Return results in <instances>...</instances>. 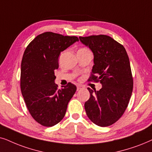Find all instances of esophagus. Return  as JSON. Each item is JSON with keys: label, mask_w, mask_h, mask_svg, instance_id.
I'll use <instances>...</instances> for the list:
<instances>
[{"label": "esophagus", "mask_w": 152, "mask_h": 152, "mask_svg": "<svg viewBox=\"0 0 152 152\" xmlns=\"http://www.w3.org/2000/svg\"><path fill=\"white\" fill-rule=\"evenodd\" d=\"M84 88L83 86H82V85H77V90H81Z\"/></svg>", "instance_id": "1"}]
</instances>
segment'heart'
<instances>
[{
    "instance_id": "1",
    "label": "heart",
    "mask_w": 152,
    "mask_h": 152,
    "mask_svg": "<svg viewBox=\"0 0 152 152\" xmlns=\"http://www.w3.org/2000/svg\"><path fill=\"white\" fill-rule=\"evenodd\" d=\"M81 49H86V48H81Z\"/></svg>"
}]
</instances>
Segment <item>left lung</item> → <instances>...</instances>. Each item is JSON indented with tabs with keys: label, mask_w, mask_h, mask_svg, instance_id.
<instances>
[{
	"label": "left lung",
	"mask_w": 152,
	"mask_h": 152,
	"mask_svg": "<svg viewBox=\"0 0 152 152\" xmlns=\"http://www.w3.org/2000/svg\"><path fill=\"white\" fill-rule=\"evenodd\" d=\"M80 42L94 55L90 80L99 81V90L88 88L90 99L85 103L89 119L97 126H108L124 114L133 91L130 62L125 48L107 35L80 37Z\"/></svg>",
	"instance_id": "left-lung-1"
}]
</instances>
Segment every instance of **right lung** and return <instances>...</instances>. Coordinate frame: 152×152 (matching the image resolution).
I'll use <instances>...</instances> for the list:
<instances>
[{
	"mask_svg": "<svg viewBox=\"0 0 152 152\" xmlns=\"http://www.w3.org/2000/svg\"><path fill=\"white\" fill-rule=\"evenodd\" d=\"M75 36L46 32L37 36L24 51L21 65V90L31 116L42 126H53L64 117L76 91L69 83L58 90L54 70L60 53L78 42Z\"/></svg>",
	"mask_w": 152,
	"mask_h": 152,
	"instance_id": "add662e5",
	"label": "right lung"
}]
</instances>
